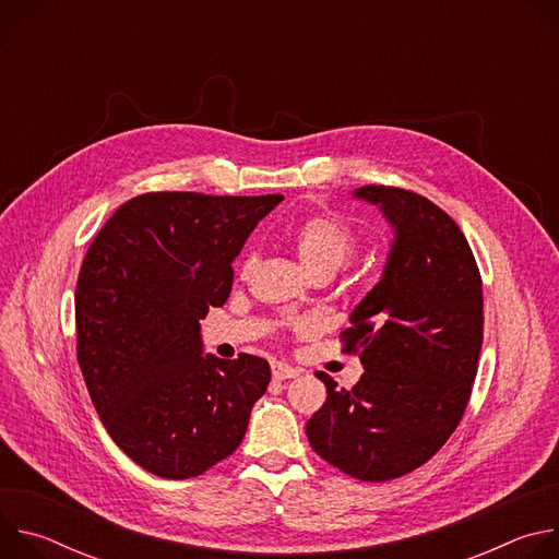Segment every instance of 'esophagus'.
I'll return each mask as SVG.
<instances>
[{
	"instance_id": "1",
	"label": "esophagus",
	"mask_w": 559,
	"mask_h": 559,
	"mask_svg": "<svg viewBox=\"0 0 559 559\" xmlns=\"http://www.w3.org/2000/svg\"><path fill=\"white\" fill-rule=\"evenodd\" d=\"M300 373V369L287 365V362H272V376L274 380H287V378H296Z\"/></svg>"
}]
</instances>
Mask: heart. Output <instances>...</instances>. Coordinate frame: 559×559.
<instances>
[{"label":"heart","mask_w":559,"mask_h":559,"mask_svg":"<svg viewBox=\"0 0 559 559\" xmlns=\"http://www.w3.org/2000/svg\"><path fill=\"white\" fill-rule=\"evenodd\" d=\"M294 248L302 265L311 274H334L358 250V234L347 218L334 212H313L296 223L292 229ZM257 263V252L250 250L243 257V274Z\"/></svg>","instance_id":"obj_1"}]
</instances>
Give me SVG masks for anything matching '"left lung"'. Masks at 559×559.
<instances>
[{
	"label": "left lung",
	"mask_w": 559,
	"mask_h": 559,
	"mask_svg": "<svg viewBox=\"0 0 559 559\" xmlns=\"http://www.w3.org/2000/svg\"><path fill=\"white\" fill-rule=\"evenodd\" d=\"M354 197L380 205L395 238L341 334L365 373L352 389L318 373L328 401L307 438L343 473L386 483L423 466L462 420L483 349V278L457 223L429 199L391 186Z\"/></svg>",
	"instance_id": "left-lung-1"
}]
</instances>
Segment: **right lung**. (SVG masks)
Masks as SVG:
<instances>
[{
  "mask_svg": "<svg viewBox=\"0 0 559 559\" xmlns=\"http://www.w3.org/2000/svg\"><path fill=\"white\" fill-rule=\"evenodd\" d=\"M281 194L147 192L99 229L74 292L76 360L117 447L186 480L241 444L267 360L201 356V325L231 289V261Z\"/></svg>",
  "mask_w": 559,
  "mask_h": 559,
  "instance_id": "1",
  "label": "right lung"
}]
</instances>
